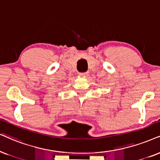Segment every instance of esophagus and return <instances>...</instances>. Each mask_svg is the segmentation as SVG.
<instances>
[{
	"label": "esophagus",
	"instance_id": "1",
	"mask_svg": "<svg viewBox=\"0 0 160 160\" xmlns=\"http://www.w3.org/2000/svg\"><path fill=\"white\" fill-rule=\"evenodd\" d=\"M87 75H88V72H84V73H79V76H80V77H86Z\"/></svg>",
	"mask_w": 160,
	"mask_h": 160
}]
</instances>
